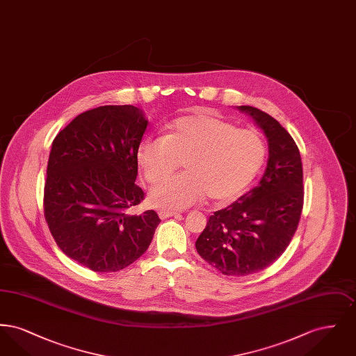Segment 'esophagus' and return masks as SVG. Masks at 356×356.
Masks as SVG:
<instances>
[{"instance_id": "34e87169", "label": "esophagus", "mask_w": 356, "mask_h": 356, "mask_svg": "<svg viewBox=\"0 0 356 356\" xmlns=\"http://www.w3.org/2000/svg\"><path fill=\"white\" fill-rule=\"evenodd\" d=\"M177 215H180V213H179V212H175V211H165V209H160V211H159V216H160L161 219H167V218L177 216Z\"/></svg>"}]
</instances>
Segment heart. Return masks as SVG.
<instances>
[{"mask_svg":"<svg viewBox=\"0 0 356 356\" xmlns=\"http://www.w3.org/2000/svg\"><path fill=\"white\" fill-rule=\"evenodd\" d=\"M266 143L251 128H236L207 112L181 116L165 136L140 141L136 159L151 184L165 179L184 160L186 172L153 188L151 203L163 209H186L205 195L231 200L248 186L263 165Z\"/></svg>","mask_w":356,"mask_h":356,"instance_id":"obj_1","label":"heart"}]
</instances>
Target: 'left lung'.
Masks as SVG:
<instances>
[{
    "label": "left lung",
    "instance_id": "left-lung-1",
    "mask_svg": "<svg viewBox=\"0 0 356 356\" xmlns=\"http://www.w3.org/2000/svg\"><path fill=\"white\" fill-rule=\"evenodd\" d=\"M237 109L267 136V168L259 186L209 216L195 244L205 261L228 276L261 271L282 256L305 199L302 157L293 138L268 113L248 105Z\"/></svg>",
    "mask_w": 356,
    "mask_h": 356
}]
</instances>
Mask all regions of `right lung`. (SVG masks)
Here are the masks:
<instances>
[{
    "label": "right lung",
    "instance_id": "right-lung-1",
    "mask_svg": "<svg viewBox=\"0 0 356 356\" xmlns=\"http://www.w3.org/2000/svg\"><path fill=\"white\" fill-rule=\"evenodd\" d=\"M148 120L134 105H104L72 120L51 143L44 213L57 245L95 272L124 270L144 254L160 219L136 186Z\"/></svg>",
    "mask_w": 356,
    "mask_h": 356
}]
</instances>
